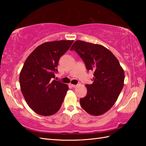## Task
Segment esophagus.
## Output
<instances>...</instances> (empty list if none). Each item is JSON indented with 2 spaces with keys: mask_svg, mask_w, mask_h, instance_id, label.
<instances>
[{
  "mask_svg": "<svg viewBox=\"0 0 146 146\" xmlns=\"http://www.w3.org/2000/svg\"><path fill=\"white\" fill-rule=\"evenodd\" d=\"M79 85H80L79 84H72V86L73 88H76L77 86H78Z\"/></svg>",
  "mask_w": 146,
  "mask_h": 146,
  "instance_id": "esophagus-1",
  "label": "esophagus"
}]
</instances>
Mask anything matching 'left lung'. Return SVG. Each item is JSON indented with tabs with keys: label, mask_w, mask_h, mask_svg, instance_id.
Listing matches in <instances>:
<instances>
[{
	"label": "left lung",
	"mask_w": 146,
	"mask_h": 146,
	"mask_svg": "<svg viewBox=\"0 0 146 146\" xmlns=\"http://www.w3.org/2000/svg\"><path fill=\"white\" fill-rule=\"evenodd\" d=\"M73 50L86 69L94 72L93 83L86 84V96L80 100L81 106L91 115H102L116 103L123 90L124 70L113 53L102 45L77 40L70 48Z\"/></svg>",
	"instance_id": "1"
}]
</instances>
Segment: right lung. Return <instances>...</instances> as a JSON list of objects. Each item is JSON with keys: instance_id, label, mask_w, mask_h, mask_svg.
Segmentation results:
<instances>
[{"instance_id": "right-lung-1", "label": "right lung", "mask_w": 146, "mask_h": 146, "mask_svg": "<svg viewBox=\"0 0 146 146\" xmlns=\"http://www.w3.org/2000/svg\"><path fill=\"white\" fill-rule=\"evenodd\" d=\"M73 40L45 42L28 56L20 73V89L27 104L38 114L51 116L60 110L69 88L55 78L60 57Z\"/></svg>"}]
</instances>
